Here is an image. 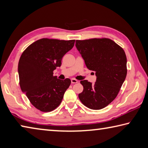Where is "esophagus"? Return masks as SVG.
<instances>
[{"label":"esophagus","mask_w":148,"mask_h":148,"mask_svg":"<svg viewBox=\"0 0 148 148\" xmlns=\"http://www.w3.org/2000/svg\"><path fill=\"white\" fill-rule=\"evenodd\" d=\"M77 82H78V81H77V80L76 79L72 78V79H71V83H72V84H76V83H77Z\"/></svg>","instance_id":"esophagus-1"}]
</instances>
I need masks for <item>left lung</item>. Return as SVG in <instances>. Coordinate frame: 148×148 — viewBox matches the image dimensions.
Wrapping results in <instances>:
<instances>
[{"instance_id":"left-lung-1","label":"left lung","mask_w":148,"mask_h":148,"mask_svg":"<svg viewBox=\"0 0 148 148\" xmlns=\"http://www.w3.org/2000/svg\"><path fill=\"white\" fill-rule=\"evenodd\" d=\"M76 47L87 68L95 72L94 84L82 80V104L92 110H101L117 97L127 76V57L122 47L109 38L76 40Z\"/></svg>"}]
</instances>
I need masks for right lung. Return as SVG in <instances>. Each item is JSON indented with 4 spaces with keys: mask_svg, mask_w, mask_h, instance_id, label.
<instances>
[{
    "mask_svg": "<svg viewBox=\"0 0 148 148\" xmlns=\"http://www.w3.org/2000/svg\"><path fill=\"white\" fill-rule=\"evenodd\" d=\"M74 42L75 40L42 38L27 47L20 57V87L31 103L42 112L57 108L71 84L69 78L61 80L53 74L56 67L61 66L62 57L73 47Z\"/></svg>",
    "mask_w": 148,
    "mask_h": 148,
    "instance_id": "obj_1",
    "label": "right lung"
}]
</instances>
